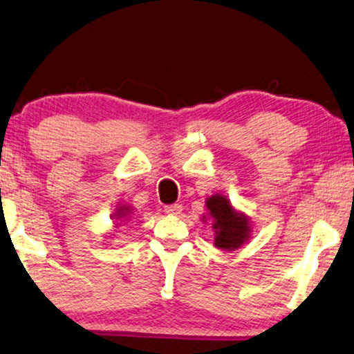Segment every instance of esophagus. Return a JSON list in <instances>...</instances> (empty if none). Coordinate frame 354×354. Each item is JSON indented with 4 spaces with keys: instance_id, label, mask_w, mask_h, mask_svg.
Segmentation results:
<instances>
[{
    "instance_id": "34e87169",
    "label": "esophagus",
    "mask_w": 354,
    "mask_h": 354,
    "mask_svg": "<svg viewBox=\"0 0 354 354\" xmlns=\"http://www.w3.org/2000/svg\"><path fill=\"white\" fill-rule=\"evenodd\" d=\"M164 211H166L167 214H180L182 205H178V203H176V205H169V206L164 207Z\"/></svg>"
}]
</instances>
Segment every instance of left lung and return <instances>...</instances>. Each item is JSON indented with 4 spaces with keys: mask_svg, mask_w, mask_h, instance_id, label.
Segmentation results:
<instances>
[{
    "mask_svg": "<svg viewBox=\"0 0 354 354\" xmlns=\"http://www.w3.org/2000/svg\"><path fill=\"white\" fill-rule=\"evenodd\" d=\"M207 216L211 217L214 230V245L225 251L239 250L250 239V221L243 212H236L225 196L216 195L206 200ZM206 216H203V221Z\"/></svg>",
    "mask_w": 354,
    "mask_h": 354,
    "instance_id": "1",
    "label": "left lung"
}]
</instances>
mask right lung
I'll use <instances>...</instances> for the list:
<instances>
[{"mask_svg": "<svg viewBox=\"0 0 354 354\" xmlns=\"http://www.w3.org/2000/svg\"><path fill=\"white\" fill-rule=\"evenodd\" d=\"M130 212H132V209H130L129 206H120L115 209V214H114V219L119 221V219H124V217H127Z\"/></svg>", "mask_w": 354, "mask_h": 354, "instance_id": "1", "label": "right lung"}]
</instances>
